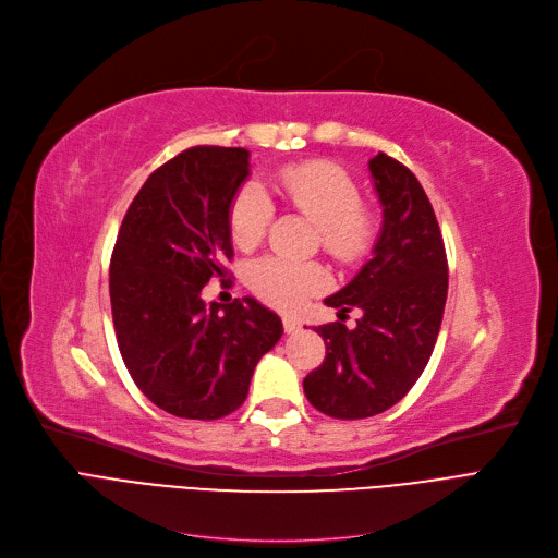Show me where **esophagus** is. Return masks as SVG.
Masks as SVG:
<instances>
[{"label":"esophagus","mask_w":558,"mask_h":558,"mask_svg":"<svg viewBox=\"0 0 558 558\" xmlns=\"http://www.w3.org/2000/svg\"><path fill=\"white\" fill-rule=\"evenodd\" d=\"M302 328V323H300V318H295V316H283V330L288 332V335H293V332H298Z\"/></svg>","instance_id":"obj_1"}]
</instances>
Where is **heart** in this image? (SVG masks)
Returning a JSON list of instances; mask_svg holds the SVG:
<instances>
[{"label":"heart","mask_w":558,"mask_h":558,"mask_svg":"<svg viewBox=\"0 0 558 558\" xmlns=\"http://www.w3.org/2000/svg\"><path fill=\"white\" fill-rule=\"evenodd\" d=\"M277 182L286 203L316 223L318 242L332 258L353 263L367 252L376 233V217L360 203V189L343 168L330 161H304L286 166ZM272 213V201L258 184L240 186L228 213L230 238L244 252L256 248ZM325 283L328 272L316 260L267 256L248 270L254 293L281 310H295Z\"/></svg>","instance_id":"b5f03b06"}]
</instances>
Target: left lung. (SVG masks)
Masks as SVG:
<instances>
[{"instance_id":"left-lung-1","label":"left lung","mask_w":558,"mask_h":558,"mask_svg":"<svg viewBox=\"0 0 558 558\" xmlns=\"http://www.w3.org/2000/svg\"><path fill=\"white\" fill-rule=\"evenodd\" d=\"M383 207L372 258L341 291L325 298L339 318L353 306V330L341 320L318 325L325 360L304 378V395L339 420L372 417L407 395L425 372L444 320L448 258L434 207L413 172L397 159H369Z\"/></svg>"}]
</instances>
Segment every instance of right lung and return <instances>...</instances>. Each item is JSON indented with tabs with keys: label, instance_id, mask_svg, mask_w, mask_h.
<instances>
[{
	"label": "right lung",
	"instance_id": "obj_1",
	"mask_svg": "<svg viewBox=\"0 0 558 558\" xmlns=\"http://www.w3.org/2000/svg\"><path fill=\"white\" fill-rule=\"evenodd\" d=\"M248 175L244 147L198 145L157 168L129 205L110 258V306L126 369L170 415L238 411L281 318L254 298H201L233 258L228 213Z\"/></svg>",
	"mask_w": 558,
	"mask_h": 558
}]
</instances>
